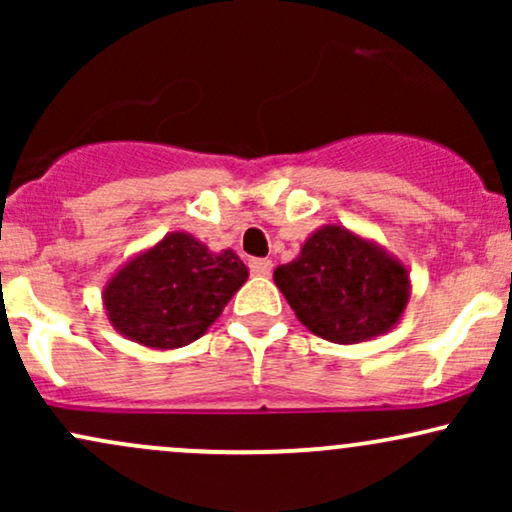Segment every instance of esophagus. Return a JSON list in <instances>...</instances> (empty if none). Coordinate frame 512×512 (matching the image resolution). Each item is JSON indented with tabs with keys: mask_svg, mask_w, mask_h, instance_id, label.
I'll use <instances>...</instances> for the list:
<instances>
[{
	"mask_svg": "<svg viewBox=\"0 0 512 512\" xmlns=\"http://www.w3.org/2000/svg\"><path fill=\"white\" fill-rule=\"evenodd\" d=\"M250 272L255 276H269V274H272V260L255 257V260H250Z\"/></svg>",
	"mask_w": 512,
	"mask_h": 512,
	"instance_id": "34e87169",
	"label": "esophagus"
}]
</instances>
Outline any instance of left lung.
Returning a JSON list of instances; mask_svg holds the SVG:
<instances>
[{"instance_id":"8db88e82","label":"left lung","mask_w":512,"mask_h":512,"mask_svg":"<svg viewBox=\"0 0 512 512\" xmlns=\"http://www.w3.org/2000/svg\"><path fill=\"white\" fill-rule=\"evenodd\" d=\"M274 284L298 320L334 344H358L390 332L411 296L409 269L375 240L325 223L296 260L274 269Z\"/></svg>"}]
</instances>
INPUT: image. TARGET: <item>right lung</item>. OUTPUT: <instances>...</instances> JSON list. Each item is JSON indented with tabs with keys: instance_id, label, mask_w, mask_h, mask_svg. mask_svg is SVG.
<instances>
[{
	"instance_id": "add662e5",
	"label": "right lung",
	"mask_w": 512,
	"mask_h": 512,
	"mask_svg": "<svg viewBox=\"0 0 512 512\" xmlns=\"http://www.w3.org/2000/svg\"><path fill=\"white\" fill-rule=\"evenodd\" d=\"M248 281L231 248L211 252L192 233L173 231L132 255L103 286V308L122 337L146 349H180L219 320Z\"/></svg>"
}]
</instances>
